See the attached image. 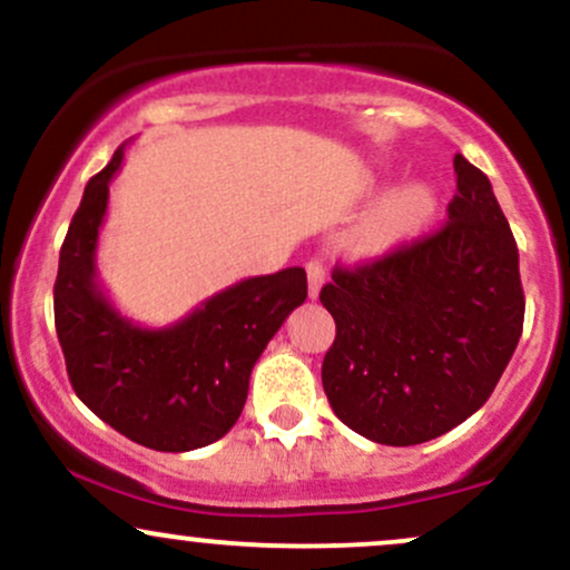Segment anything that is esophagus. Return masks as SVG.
<instances>
[{
    "instance_id": "esophagus-1",
    "label": "esophagus",
    "mask_w": 570,
    "mask_h": 570,
    "mask_svg": "<svg viewBox=\"0 0 570 570\" xmlns=\"http://www.w3.org/2000/svg\"><path fill=\"white\" fill-rule=\"evenodd\" d=\"M305 271H307V294L316 299L318 292H322V286H324V278H326L324 263L322 259H311V263L305 265Z\"/></svg>"
}]
</instances>
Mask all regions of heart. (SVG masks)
<instances>
[{
  "label": "heart",
  "mask_w": 570,
  "mask_h": 570,
  "mask_svg": "<svg viewBox=\"0 0 570 570\" xmlns=\"http://www.w3.org/2000/svg\"><path fill=\"white\" fill-rule=\"evenodd\" d=\"M440 198L426 181H410L391 189L356 225L353 240L364 252H391V248L417 238L434 219Z\"/></svg>",
  "instance_id": "obj_1"
}]
</instances>
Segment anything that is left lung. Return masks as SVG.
Returning a JSON list of instances; mask_svg holds the SVG:
<instances>
[{"mask_svg": "<svg viewBox=\"0 0 570 570\" xmlns=\"http://www.w3.org/2000/svg\"><path fill=\"white\" fill-rule=\"evenodd\" d=\"M453 168L442 230L377 263L335 267L318 294L337 326L324 394L345 426L391 448L474 415L522 335L514 235L488 176L463 155Z\"/></svg>", "mask_w": 570, "mask_h": 570, "instance_id": "obj_1", "label": "left lung"}]
</instances>
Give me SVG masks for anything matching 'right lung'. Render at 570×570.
Wrapping results in <instances>:
<instances>
[{
    "label": "right lung",
    "instance_id": "1",
    "mask_svg": "<svg viewBox=\"0 0 570 570\" xmlns=\"http://www.w3.org/2000/svg\"><path fill=\"white\" fill-rule=\"evenodd\" d=\"M126 147L85 187L58 259L56 332L75 394L122 436L160 453L222 440L248 377L286 316L307 297L303 267L227 286L163 330L134 324L98 284V230Z\"/></svg>",
    "mask_w": 570,
    "mask_h": 570
}]
</instances>
